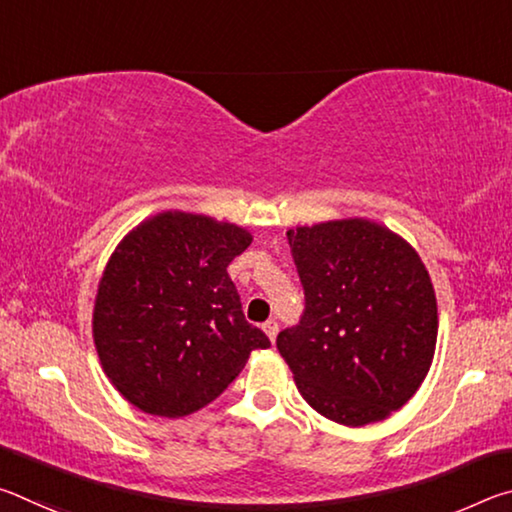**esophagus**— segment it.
Instances as JSON below:
<instances>
[{
    "instance_id": "obj_1",
    "label": "esophagus",
    "mask_w": 512,
    "mask_h": 512,
    "mask_svg": "<svg viewBox=\"0 0 512 512\" xmlns=\"http://www.w3.org/2000/svg\"><path fill=\"white\" fill-rule=\"evenodd\" d=\"M262 329L266 332L268 339L275 341V336H277V320H266V323L262 325Z\"/></svg>"
}]
</instances>
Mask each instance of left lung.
<instances>
[{
    "label": "left lung",
    "instance_id": "1",
    "mask_svg": "<svg viewBox=\"0 0 512 512\" xmlns=\"http://www.w3.org/2000/svg\"><path fill=\"white\" fill-rule=\"evenodd\" d=\"M305 311L277 334L300 395L363 427L411 400L438 336L436 293L418 253L384 225L343 219L287 232Z\"/></svg>",
    "mask_w": 512,
    "mask_h": 512
}]
</instances>
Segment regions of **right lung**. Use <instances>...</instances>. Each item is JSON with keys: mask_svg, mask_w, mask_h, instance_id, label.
Listing matches in <instances>:
<instances>
[{"mask_svg": "<svg viewBox=\"0 0 512 512\" xmlns=\"http://www.w3.org/2000/svg\"><path fill=\"white\" fill-rule=\"evenodd\" d=\"M250 232L203 214L162 212L112 253L94 300L92 332L117 391L144 413L183 418L216 400L253 350L228 266Z\"/></svg>", "mask_w": 512, "mask_h": 512, "instance_id": "1", "label": "right lung"}]
</instances>
